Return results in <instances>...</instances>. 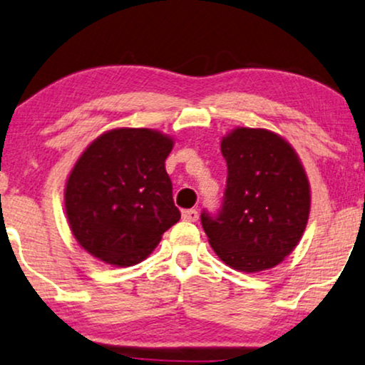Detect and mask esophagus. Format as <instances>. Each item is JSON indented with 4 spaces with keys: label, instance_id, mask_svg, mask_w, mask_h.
Here are the masks:
<instances>
[{
    "label": "esophagus",
    "instance_id": "34e87169",
    "mask_svg": "<svg viewBox=\"0 0 365 365\" xmlns=\"http://www.w3.org/2000/svg\"><path fill=\"white\" fill-rule=\"evenodd\" d=\"M182 219L187 222H197L198 220V212L195 209H187L182 212Z\"/></svg>",
    "mask_w": 365,
    "mask_h": 365
}]
</instances>
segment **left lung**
Here are the masks:
<instances>
[{
  "label": "left lung",
  "instance_id": "obj_1",
  "mask_svg": "<svg viewBox=\"0 0 365 365\" xmlns=\"http://www.w3.org/2000/svg\"><path fill=\"white\" fill-rule=\"evenodd\" d=\"M227 182L217 214L200 220L215 255L244 273L279 264L310 214V185L298 155L267 129L237 128L220 143Z\"/></svg>",
  "mask_w": 365,
  "mask_h": 365
}]
</instances>
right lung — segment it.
<instances>
[{
	"instance_id": "add662e5",
	"label": "right lung",
	"mask_w": 365,
	"mask_h": 365,
	"mask_svg": "<svg viewBox=\"0 0 365 365\" xmlns=\"http://www.w3.org/2000/svg\"><path fill=\"white\" fill-rule=\"evenodd\" d=\"M172 138L119 128L92 141L72 168L66 210L73 237L113 266H133L180 220L165 160Z\"/></svg>"
}]
</instances>
